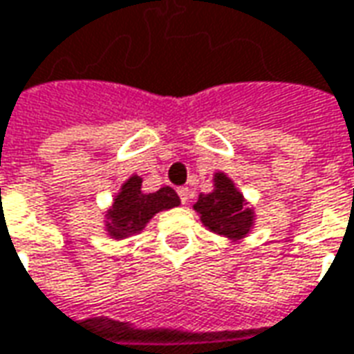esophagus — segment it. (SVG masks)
I'll list each match as a JSON object with an SVG mask.
<instances>
[{"mask_svg": "<svg viewBox=\"0 0 354 354\" xmlns=\"http://www.w3.org/2000/svg\"><path fill=\"white\" fill-rule=\"evenodd\" d=\"M177 193H179V198H181L183 205H187V203L191 201V189H189V187H181V189H177Z\"/></svg>", "mask_w": 354, "mask_h": 354, "instance_id": "esophagus-1", "label": "esophagus"}]
</instances>
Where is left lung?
Segmentation results:
<instances>
[{
  "label": "left lung",
  "instance_id": "1",
  "mask_svg": "<svg viewBox=\"0 0 354 354\" xmlns=\"http://www.w3.org/2000/svg\"><path fill=\"white\" fill-rule=\"evenodd\" d=\"M212 183L214 189L201 194L194 203V212L206 230L230 239V243H238L255 227V210L224 171H216Z\"/></svg>",
  "mask_w": 354,
  "mask_h": 354
}]
</instances>
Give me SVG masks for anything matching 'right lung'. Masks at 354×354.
<instances>
[{
	"instance_id": "right-lung-1",
	"label": "right lung",
	"mask_w": 354,
	"mask_h": 354,
	"mask_svg": "<svg viewBox=\"0 0 354 354\" xmlns=\"http://www.w3.org/2000/svg\"><path fill=\"white\" fill-rule=\"evenodd\" d=\"M181 205L171 187H161L156 193L142 191V177L130 175L120 185L111 206L105 210V232L111 239H127L140 234L148 222L161 210Z\"/></svg>"
}]
</instances>
